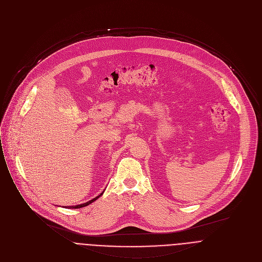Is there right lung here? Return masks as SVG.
<instances>
[{
  "label": "right lung",
  "instance_id": "obj_1",
  "mask_svg": "<svg viewBox=\"0 0 262 262\" xmlns=\"http://www.w3.org/2000/svg\"><path fill=\"white\" fill-rule=\"evenodd\" d=\"M104 192V191H103ZM103 192L100 194V195H98L97 197H95V198H93L92 200H90V201H88V202H84V203H82V204H78V205H72V206H67L68 208H80V207H83V206H86V205H89V204H91V203H93L95 200H97L102 194H103Z\"/></svg>",
  "mask_w": 262,
  "mask_h": 262
}]
</instances>
